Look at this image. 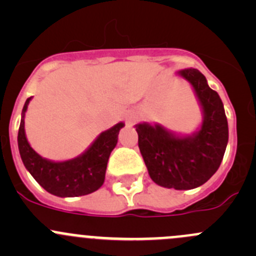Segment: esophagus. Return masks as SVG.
<instances>
[{"mask_svg":"<svg viewBox=\"0 0 256 256\" xmlns=\"http://www.w3.org/2000/svg\"><path fill=\"white\" fill-rule=\"evenodd\" d=\"M136 118H138L136 114H130V115L128 116V118H126V122H128V125H132L136 121Z\"/></svg>","mask_w":256,"mask_h":256,"instance_id":"esophagus-1","label":"esophagus"}]
</instances>
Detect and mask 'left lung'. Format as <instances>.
I'll list each match as a JSON object with an SVG mask.
<instances>
[{
    "instance_id": "1",
    "label": "left lung",
    "mask_w": 256,
    "mask_h": 256,
    "mask_svg": "<svg viewBox=\"0 0 256 256\" xmlns=\"http://www.w3.org/2000/svg\"><path fill=\"white\" fill-rule=\"evenodd\" d=\"M177 76L190 82L202 112V122L192 134H178L161 124L138 122V147L150 177L156 184L174 190H193L219 168L228 144V121L218 92L194 68Z\"/></svg>"
}]
</instances>
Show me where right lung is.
Instances as JSON below:
<instances>
[{"mask_svg":"<svg viewBox=\"0 0 256 256\" xmlns=\"http://www.w3.org/2000/svg\"><path fill=\"white\" fill-rule=\"evenodd\" d=\"M32 98H28L20 115L18 150L26 170L50 194L56 197H79L90 194L105 180L110 154L118 144V135L125 126L122 121L102 131L79 156L66 161L44 158L30 147L24 130V116Z\"/></svg>","mask_w":256,"mask_h":256,"instance_id":"1","label":"right lung"}]
</instances>
